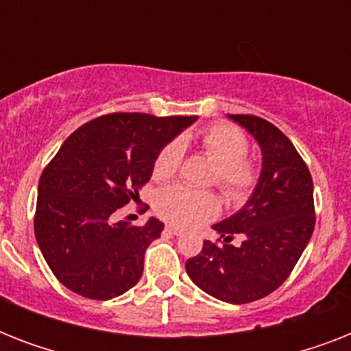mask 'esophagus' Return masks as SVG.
<instances>
[{
	"instance_id": "obj_1",
	"label": "esophagus",
	"mask_w": 351,
	"mask_h": 351,
	"mask_svg": "<svg viewBox=\"0 0 351 351\" xmlns=\"http://www.w3.org/2000/svg\"><path fill=\"white\" fill-rule=\"evenodd\" d=\"M165 231H169V233H173V234H182L180 228H176V226H173V224L165 226Z\"/></svg>"
}]
</instances>
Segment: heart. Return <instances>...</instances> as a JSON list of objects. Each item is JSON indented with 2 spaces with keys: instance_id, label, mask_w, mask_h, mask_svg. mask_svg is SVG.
<instances>
[{
  "instance_id": "obj_1",
  "label": "heart",
  "mask_w": 351,
  "mask_h": 351,
  "mask_svg": "<svg viewBox=\"0 0 351 351\" xmlns=\"http://www.w3.org/2000/svg\"><path fill=\"white\" fill-rule=\"evenodd\" d=\"M200 151L215 164L213 182L230 200H244L258 180L256 164L247 156L250 142L240 129L230 123H215L200 134ZM184 160L182 140H171L160 149L153 164V176L165 180L175 175ZM156 211L171 224L189 228L211 220L220 211L219 198L209 191L187 186H169L156 197Z\"/></svg>"
}]
</instances>
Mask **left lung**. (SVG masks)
Wrapping results in <instances>:
<instances>
[{
  "mask_svg": "<svg viewBox=\"0 0 351 351\" xmlns=\"http://www.w3.org/2000/svg\"><path fill=\"white\" fill-rule=\"evenodd\" d=\"M230 118L261 145V178L244 208L213 226L226 244L204 240L202 251L186 262V271L215 299L245 304L273 293L293 271L310 242L315 228L313 180L280 129L253 114ZM233 234L245 237L239 248L229 244Z\"/></svg>",
  "mask_w": 351,
  "mask_h": 351,
  "instance_id": "left-lung-1",
  "label": "left lung"
}]
</instances>
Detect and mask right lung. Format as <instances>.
Instances as JSON below:
<instances>
[{
    "label": "right lung",
    "mask_w": 351,
    "mask_h": 351,
    "mask_svg": "<svg viewBox=\"0 0 351 351\" xmlns=\"http://www.w3.org/2000/svg\"><path fill=\"white\" fill-rule=\"evenodd\" d=\"M197 117L111 112L78 127L47 164L38 186L34 233L54 277L85 299L109 300L140 280L143 255L164 224L117 222L138 200L160 149Z\"/></svg>",
    "instance_id": "add662e5"
}]
</instances>
